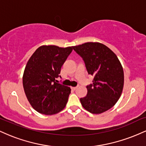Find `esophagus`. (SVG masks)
I'll return each instance as SVG.
<instances>
[{
	"label": "esophagus",
	"instance_id": "34e87169",
	"mask_svg": "<svg viewBox=\"0 0 146 146\" xmlns=\"http://www.w3.org/2000/svg\"><path fill=\"white\" fill-rule=\"evenodd\" d=\"M78 86H75V87H71V89L72 90H76L77 88H78Z\"/></svg>",
	"mask_w": 146,
	"mask_h": 146
}]
</instances>
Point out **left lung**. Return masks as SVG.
Segmentation results:
<instances>
[{
	"label": "left lung",
	"mask_w": 146,
	"mask_h": 146,
	"mask_svg": "<svg viewBox=\"0 0 146 146\" xmlns=\"http://www.w3.org/2000/svg\"><path fill=\"white\" fill-rule=\"evenodd\" d=\"M73 50L82 58L87 72L93 75V84L86 86L82 105L93 114L111 108L121 96L124 76L119 60L109 48L99 42H86L75 46Z\"/></svg>",
	"instance_id": "8db88e82"
}]
</instances>
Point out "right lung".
Returning <instances> with one entry per match:
<instances>
[{
    "mask_svg": "<svg viewBox=\"0 0 146 146\" xmlns=\"http://www.w3.org/2000/svg\"><path fill=\"white\" fill-rule=\"evenodd\" d=\"M73 46H41L36 50L25 68L23 88L30 104L38 113L56 114L66 106L71 88L58 83L64 62Z\"/></svg>",
    "mask_w": 146,
    "mask_h": 146,
    "instance_id": "obj_1",
    "label": "right lung"
}]
</instances>
